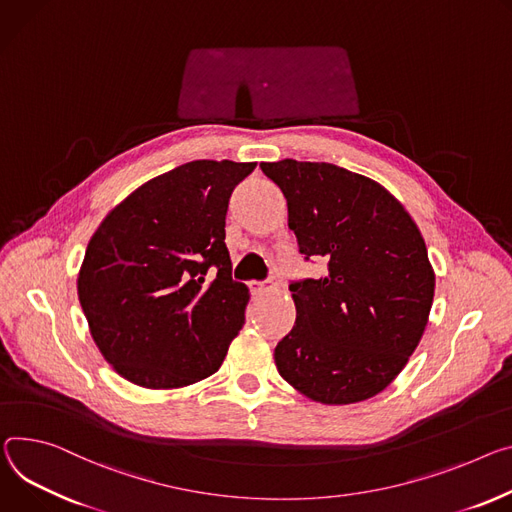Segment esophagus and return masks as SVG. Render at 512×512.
Masks as SVG:
<instances>
[{"instance_id": "obj_1", "label": "esophagus", "mask_w": 512, "mask_h": 512, "mask_svg": "<svg viewBox=\"0 0 512 512\" xmlns=\"http://www.w3.org/2000/svg\"><path fill=\"white\" fill-rule=\"evenodd\" d=\"M273 288V282H251V292L253 294H263V292H269Z\"/></svg>"}]
</instances>
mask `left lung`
<instances>
[{"label":"left lung","instance_id":"left-lung-1","mask_svg":"<svg viewBox=\"0 0 512 512\" xmlns=\"http://www.w3.org/2000/svg\"><path fill=\"white\" fill-rule=\"evenodd\" d=\"M261 171L288 202L300 253L329 273L290 286L294 329L275 365L320 404H355L386 390L421 343L435 296L425 239L378 181L331 163L284 159Z\"/></svg>","mask_w":512,"mask_h":512}]
</instances>
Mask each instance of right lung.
<instances>
[{
  "label": "right lung",
  "mask_w": 512,
  "mask_h": 512,
  "mask_svg": "<svg viewBox=\"0 0 512 512\" xmlns=\"http://www.w3.org/2000/svg\"><path fill=\"white\" fill-rule=\"evenodd\" d=\"M255 165H179L136 188L94 232L77 296L91 339L124 380L175 390L222 365L249 304V288L230 277L224 220Z\"/></svg>",
  "instance_id": "right-lung-1"
}]
</instances>
